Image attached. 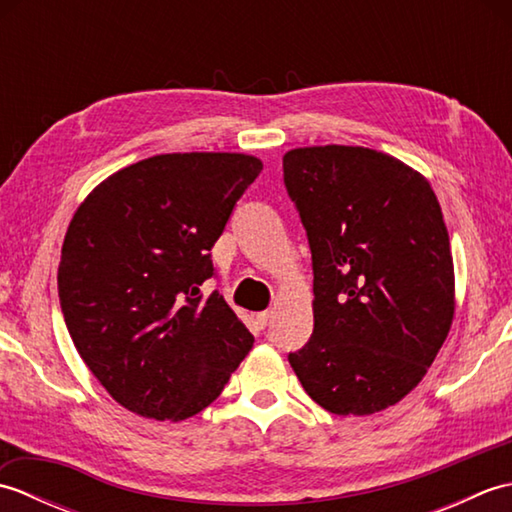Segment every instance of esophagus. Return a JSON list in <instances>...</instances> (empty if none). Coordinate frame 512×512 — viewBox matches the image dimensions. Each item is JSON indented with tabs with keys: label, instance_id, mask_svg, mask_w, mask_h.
<instances>
[{
	"label": "esophagus",
	"instance_id": "1",
	"mask_svg": "<svg viewBox=\"0 0 512 512\" xmlns=\"http://www.w3.org/2000/svg\"><path fill=\"white\" fill-rule=\"evenodd\" d=\"M270 319H273V310H266V312H259L257 314V321H259V325H262V328H266V325L270 323Z\"/></svg>",
	"mask_w": 512,
	"mask_h": 512
}]
</instances>
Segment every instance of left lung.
I'll list each match as a JSON object with an SVG mask.
<instances>
[{"label": "left lung", "mask_w": 512, "mask_h": 512, "mask_svg": "<svg viewBox=\"0 0 512 512\" xmlns=\"http://www.w3.org/2000/svg\"><path fill=\"white\" fill-rule=\"evenodd\" d=\"M284 182L308 233L314 330L288 361L336 416L396 405L427 374L455 314L447 226L429 180L367 147L290 149Z\"/></svg>", "instance_id": "1"}]
</instances>
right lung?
<instances>
[{
  "label": "right lung",
  "instance_id": "1",
  "mask_svg": "<svg viewBox=\"0 0 512 512\" xmlns=\"http://www.w3.org/2000/svg\"><path fill=\"white\" fill-rule=\"evenodd\" d=\"M262 160L160 154L103 180L63 239L59 301L76 352L118 405L187 420L222 394L253 334L213 277L211 248Z\"/></svg>",
  "mask_w": 512,
  "mask_h": 512
}]
</instances>
